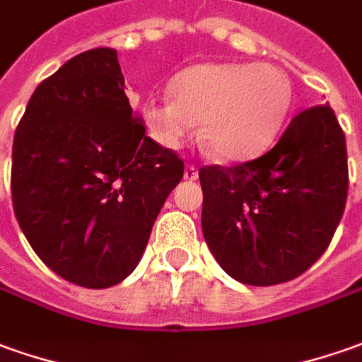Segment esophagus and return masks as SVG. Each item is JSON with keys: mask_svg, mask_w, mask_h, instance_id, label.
Wrapping results in <instances>:
<instances>
[{"mask_svg": "<svg viewBox=\"0 0 362 362\" xmlns=\"http://www.w3.org/2000/svg\"><path fill=\"white\" fill-rule=\"evenodd\" d=\"M184 178H186V180H196V178H198V168L188 164V166L184 168Z\"/></svg>", "mask_w": 362, "mask_h": 362, "instance_id": "34e87169", "label": "esophagus"}]
</instances>
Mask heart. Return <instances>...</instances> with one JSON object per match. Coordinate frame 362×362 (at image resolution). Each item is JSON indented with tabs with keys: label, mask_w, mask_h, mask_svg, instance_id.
Here are the masks:
<instances>
[{
	"label": "heart",
	"mask_w": 362,
	"mask_h": 362,
	"mask_svg": "<svg viewBox=\"0 0 362 362\" xmlns=\"http://www.w3.org/2000/svg\"><path fill=\"white\" fill-rule=\"evenodd\" d=\"M170 95L142 109L154 140L178 148L200 122L202 139L222 162L264 154L293 107V85L285 71L262 63L196 65L172 78Z\"/></svg>",
	"instance_id": "1"
}]
</instances>
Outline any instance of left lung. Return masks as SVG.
Instances as JSON below:
<instances>
[{"label": "left lung", "mask_w": 362, "mask_h": 362, "mask_svg": "<svg viewBox=\"0 0 362 362\" xmlns=\"http://www.w3.org/2000/svg\"><path fill=\"white\" fill-rule=\"evenodd\" d=\"M202 232L235 281H291L323 255L349 190L343 129L329 105L299 112L269 152L200 168Z\"/></svg>", "instance_id": "obj_1"}]
</instances>
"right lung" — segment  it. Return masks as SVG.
Wrapping results in <instances>:
<instances>
[{"label":"right lung","mask_w":362,"mask_h":362,"mask_svg":"<svg viewBox=\"0 0 362 362\" xmlns=\"http://www.w3.org/2000/svg\"><path fill=\"white\" fill-rule=\"evenodd\" d=\"M184 162L146 136L117 51L69 59L27 103L13 139L11 198L27 242L71 284L105 289L146 250Z\"/></svg>","instance_id":"add662e5"}]
</instances>
